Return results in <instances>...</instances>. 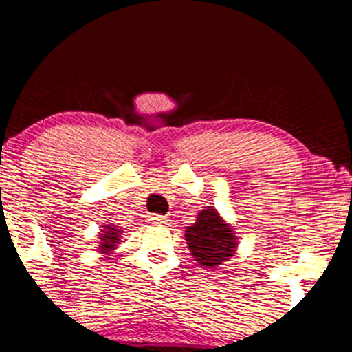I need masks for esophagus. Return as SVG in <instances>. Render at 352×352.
<instances>
[{
	"label": "esophagus",
	"mask_w": 352,
	"mask_h": 352,
	"mask_svg": "<svg viewBox=\"0 0 352 352\" xmlns=\"http://www.w3.org/2000/svg\"><path fill=\"white\" fill-rule=\"evenodd\" d=\"M148 220L152 221V223H157V225H167L168 220L162 215H151L148 217Z\"/></svg>",
	"instance_id": "34e87169"
}]
</instances>
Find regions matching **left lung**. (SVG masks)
Segmentation results:
<instances>
[{
  "mask_svg": "<svg viewBox=\"0 0 352 352\" xmlns=\"http://www.w3.org/2000/svg\"><path fill=\"white\" fill-rule=\"evenodd\" d=\"M185 240L192 256L204 268L223 265L238 248L235 230L213 207H205L199 212L195 223L185 230Z\"/></svg>",
  "mask_w": 352,
  "mask_h": 352,
  "instance_id": "1",
  "label": "left lung"
}]
</instances>
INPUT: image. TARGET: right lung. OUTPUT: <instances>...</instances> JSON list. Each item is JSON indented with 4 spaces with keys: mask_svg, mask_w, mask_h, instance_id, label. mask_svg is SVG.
I'll return each instance as SVG.
<instances>
[{
    "mask_svg": "<svg viewBox=\"0 0 352 352\" xmlns=\"http://www.w3.org/2000/svg\"><path fill=\"white\" fill-rule=\"evenodd\" d=\"M124 235V230L114 225H102V230L99 233V245L98 253L100 254H114V250L120 243V236Z\"/></svg>",
    "mask_w": 352,
    "mask_h": 352,
    "instance_id": "right-lung-1",
    "label": "right lung"
}]
</instances>
